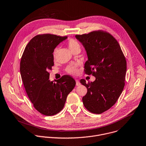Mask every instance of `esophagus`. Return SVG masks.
<instances>
[{
    "label": "esophagus",
    "mask_w": 146,
    "mask_h": 146,
    "mask_svg": "<svg viewBox=\"0 0 146 146\" xmlns=\"http://www.w3.org/2000/svg\"><path fill=\"white\" fill-rule=\"evenodd\" d=\"M76 85L77 86H80V82L78 80H76Z\"/></svg>",
    "instance_id": "34e87169"
}]
</instances>
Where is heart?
<instances>
[{"label":"heart","instance_id":"heart-1","mask_svg":"<svg viewBox=\"0 0 146 146\" xmlns=\"http://www.w3.org/2000/svg\"><path fill=\"white\" fill-rule=\"evenodd\" d=\"M67 45L69 48L70 50L72 52L74 50H75V49H80V44L78 42V41L74 38H71L69 39L67 41ZM58 48H55L54 49V51H53V57L55 58L56 54L58 52ZM78 64L76 63H73V64H71L68 66H67V67L66 68V71L72 75H75L76 74H77L78 72Z\"/></svg>","mask_w":146,"mask_h":146}]
</instances>
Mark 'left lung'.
Here are the masks:
<instances>
[{
    "label": "left lung",
    "mask_w": 146,
    "mask_h": 146,
    "mask_svg": "<svg viewBox=\"0 0 146 146\" xmlns=\"http://www.w3.org/2000/svg\"><path fill=\"white\" fill-rule=\"evenodd\" d=\"M75 37L88 56L85 73L96 78L94 82L88 83L80 80L87 88V94L82 98L84 106L92 113H102L115 104L123 90L126 58L117 41L108 32L96 31Z\"/></svg>",
    "instance_id": "obj_1"
}]
</instances>
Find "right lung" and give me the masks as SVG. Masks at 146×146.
<instances>
[{"mask_svg":"<svg viewBox=\"0 0 146 146\" xmlns=\"http://www.w3.org/2000/svg\"><path fill=\"white\" fill-rule=\"evenodd\" d=\"M66 38L51 34L37 35L27 44L21 56L20 71L26 92L35 108L45 115L60 112L76 85L68 75L55 80L56 83L49 80L48 71L54 66L53 51Z\"/></svg>","mask_w":146,"mask_h":146,"instance_id":"right-lung-1","label":"right lung"}]
</instances>
